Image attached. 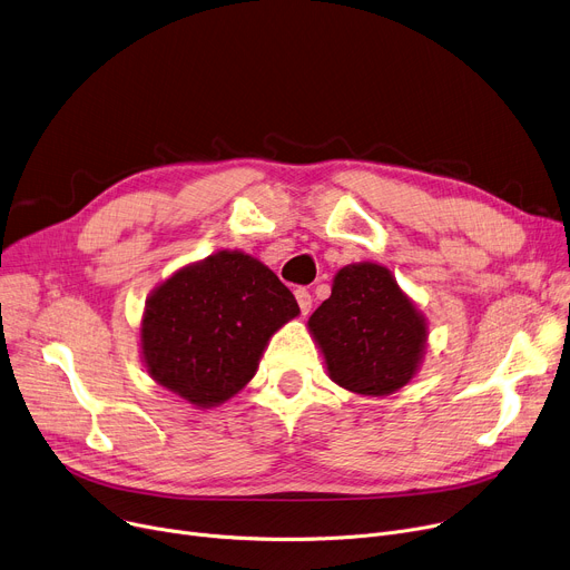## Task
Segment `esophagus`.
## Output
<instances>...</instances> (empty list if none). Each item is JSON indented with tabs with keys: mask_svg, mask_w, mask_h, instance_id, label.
<instances>
[{
	"mask_svg": "<svg viewBox=\"0 0 570 570\" xmlns=\"http://www.w3.org/2000/svg\"><path fill=\"white\" fill-rule=\"evenodd\" d=\"M295 301H297V305H301L303 314H309V309H312V295H309L307 288H295Z\"/></svg>",
	"mask_w": 570,
	"mask_h": 570,
	"instance_id": "obj_1",
	"label": "esophagus"
}]
</instances>
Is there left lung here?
Returning a JSON list of instances; mask_svg holds the SVG:
<instances>
[{
  "label": "left lung",
  "mask_w": 570,
  "mask_h": 570,
  "mask_svg": "<svg viewBox=\"0 0 570 570\" xmlns=\"http://www.w3.org/2000/svg\"><path fill=\"white\" fill-rule=\"evenodd\" d=\"M307 327L331 379L370 397L404 387L428 346V318L379 263L344 265Z\"/></svg>",
  "instance_id": "left-lung-1"
}]
</instances>
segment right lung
<instances>
[{"label": "right lung", "mask_w": 570, "mask_h": 570, "mask_svg": "<svg viewBox=\"0 0 570 570\" xmlns=\"http://www.w3.org/2000/svg\"><path fill=\"white\" fill-rule=\"evenodd\" d=\"M301 314L258 258L217 252L149 293L140 321L147 374L198 409L219 406L254 379L279 327Z\"/></svg>", "instance_id": "1"}]
</instances>
